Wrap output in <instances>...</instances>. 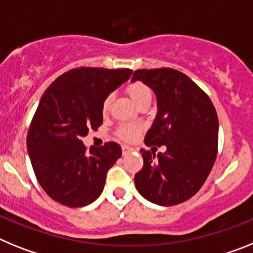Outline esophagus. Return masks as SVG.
Here are the masks:
<instances>
[{
    "label": "esophagus",
    "instance_id": "obj_1",
    "mask_svg": "<svg viewBox=\"0 0 253 253\" xmlns=\"http://www.w3.org/2000/svg\"><path fill=\"white\" fill-rule=\"evenodd\" d=\"M129 151H132V148H129L127 145H122V154H124V155L128 154Z\"/></svg>",
    "mask_w": 253,
    "mask_h": 253
}]
</instances>
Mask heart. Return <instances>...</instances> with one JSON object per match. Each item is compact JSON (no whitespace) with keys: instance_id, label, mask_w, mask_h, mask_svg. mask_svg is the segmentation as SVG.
<instances>
[{"instance_id":"heart-1","label":"heart","mask_w":253,"mask_h":253,"mask_svg":"<svg viewBox=\"0 0 253 253\" xmlns=\"http://www.w3.org/2000/svg\"><path fill=\"white\" fill-rule=\"evenodd\" d=\"M126 91L129 95V98L133 100L137 105L141 104L145 100H151V96H153V93H151V89L145 85L141 81H132L129 83L126 86ZM111 103H112V96L108 95L105 96L104 100L102 103V112L103 113H107L111 108ZM141 131V127L137 126V125H121L117 128V136L120 139L125 140V141H132L137 137V135Z\"/></svg>"}]
</instances>
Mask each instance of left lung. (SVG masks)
<instances>
[{
	"instance_id": "1",
	"label": "left lung",
	"mask_w": 253,
	"mask_h": 253,
	"mask_svg": "<svg viewBox=\"0 0 253 253\" xmlns=\"http://www.w3.org/2000/svg\"><path fill=\"white\" fill-rule=\"evenodd\" d=\"M136 80L150 86L158 100L145 145L164 144L167 150H140L144 167L135 174V186L151 203L177 205L191 199L211 172L218 154V114L208 94L183 72L137 70L132 75Z\"/></svg>"
}]
</instances>
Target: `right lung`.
<instances>
[{
  "label": "right lung",
  "mask_w": 253,
  "mask_h": 253,
  "mask_svg": "<svg viewBox=\"0 0 253 253\" xmlns=\"http://www.w3.org/2000/svg\"><path fill=\"white\" fill-rule=\"evenodd\" d=\"M131 74L129 69H72L41 98L26 146L39 184L57 203L81 208L103 192L108 169L122 155L121 146L109 141L87 151L81 137L103 124V100Z\"/></svg>",
  "instance_id": "obj_1"
}]
</instances>
